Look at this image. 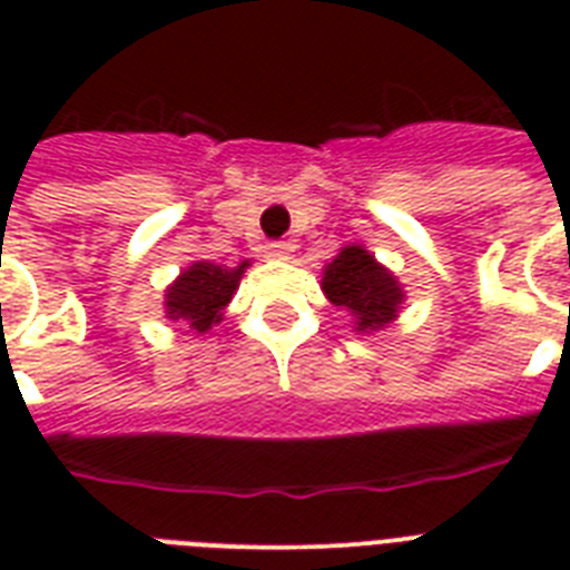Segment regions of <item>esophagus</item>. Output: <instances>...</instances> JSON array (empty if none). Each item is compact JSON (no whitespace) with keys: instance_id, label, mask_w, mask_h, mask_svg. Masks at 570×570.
Here are the masks:
<instances>
[{"instance_id":"esophagus-1","label":"esophagus","mask_w":570,"mask_h":570,"mask_svg":"<svg viewBox=\"0 0 570 570\" xmlns=\"http://www.w3.org/2000/svg\"><path fill=\"white\" fill-rule=\"evenodd\" d=\"M263 250H266V257L284 259L286 254H289V245H286V242H266V245H263Z\"/></svg>"}]
</instances>
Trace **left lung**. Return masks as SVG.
Returning <instances> with one entry per match:
<instances>
[{
	"instance_id": "obj_1",
	"label": "left lung",
	"mask_w": 570,
	"mask_h": 570,
	"mask_svg": "<svg viewBox=\"0 0 570 570\" xmlns=\"http://www.w3.org/2000/svg\"><path fill=\"white\" fill-rule=\"evenodd\" d=\"M322 289L355 320L357 331H381L402 304V289L387 268H381L370 250L361 245H348L340 257L328 263Z\"/></svg>"
}]
</instances>
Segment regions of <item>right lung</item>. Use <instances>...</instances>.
Segmentation results:
<instances>
[{
  "label": "right lung",
  "mask_w": 570,
  "mask_h": 570,
  "mask_svg": "<svg viewBox=\"0 0 570 570\" xmlns=\"http://www.w3.org/2000/svg\"><path fill=\"white\" fill-rule=\"evenodd\" d=\"M245 266L248 263H239L236 268L191 263L165 293L168 320H186L197 334L213 328L215 322H222V311L230 304L233 289L239 286Z\"/></svg>",
  "instance_id": "obj_1"
}]
</instances>
